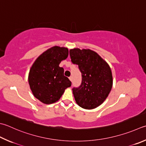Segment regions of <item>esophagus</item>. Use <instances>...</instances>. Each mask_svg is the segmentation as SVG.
I'll list each match as a JSON object with an SVG mask.
<instances>
[{"label": "esophagus", "mask_w": 146, "mask_h": 146, "mask_svg": "<svg viewBox=\"0 0 146 146\" xmlns=\"http://www.w3.org/2000/svg\"><path fill=\"white\" fill-rule=\"evenodd\" d=\"M69 79H70V80L71 81H72V80H73L72 77V76H70V77H69Z\"/></svg>", "instance_id": "34e87169"}]
</instances>
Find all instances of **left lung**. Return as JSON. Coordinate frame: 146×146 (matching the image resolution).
<instances>
[{
  "mask_svg": "<svg viewBox=\"0 0 146 146\" xmlns=\"http://www.w3.org/2000/svg\"><path fill=\"white\" fill-rule=\"evenodd\" d=\"M72 64L81 72V84L73 88L76 103L86 109H93L102 104L112 86L111 68L106 61L90 49L74 48L69 51Z\"/></svg>",
  "mask_w": 146,
  "mask_h": 146,
  "instance_id": "8db88e82",
  "label": "left lung"
}]
</instances>
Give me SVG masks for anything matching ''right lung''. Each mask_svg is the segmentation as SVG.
<instances>
[{
	"mask_svg": "<svg viewBox=\"0 0 146 146\" xmlns=\"http://www.w3.org/2000/svg\"><path fill=\"white\" fill-rule=\"evenodd\" d=\"M68 55L67 48L54 46L37 58L30 68L29 82L34 97L42 103L51 104L62 97L72 82L64 76V68L59 67Z\"/></svg>",
	"mask_w": 146,
	"mask_h": 146,
	"instance_id": "obj_1",
	"label": "right lung"
}]
</instances>
